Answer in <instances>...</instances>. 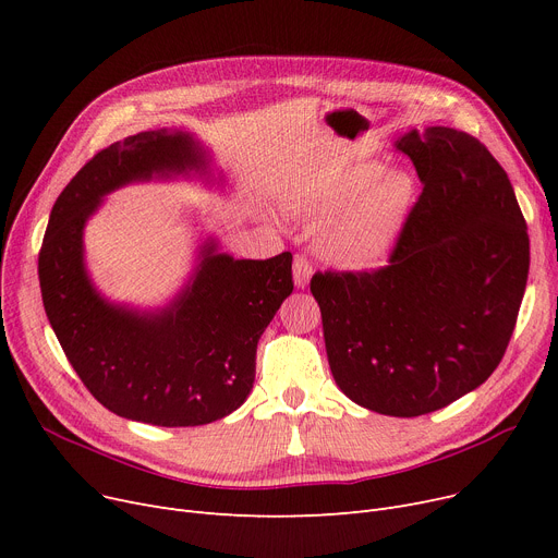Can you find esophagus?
I'll list each match as a JSON object with an SVG mask.
<instances>
[{"label": "esophagus", "instance_id": "1", "mask_svg": "<svg viewBox=\"0 0 558 558\" xmlns=\"http://www.w3.org/2000/svg\"><path fill=\"white\" fill-rule=\"evenodd\" d=\"M310 278H312V262L303 253H296L294 255V282H296V287H301V289L307 287Z\"/></svg>", "mask_w": 558, "mask_h": 558}]
</instances>
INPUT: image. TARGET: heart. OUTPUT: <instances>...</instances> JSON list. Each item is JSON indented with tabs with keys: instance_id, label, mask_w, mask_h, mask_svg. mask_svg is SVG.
<instances>
[{
	"instance_id": "b5f03b06",
	"label": "heart",
	"mask_w": 558,
	"mask_h": 558,
	"mask_svg": "<svg viewBox=\"0 0 558 558\" xmlns=\"http://www.w3.org/2000/svg\"><path fill=\"white\" fill-rule=\"evenodd\" d=\"M418 203V181L409 169L362 162L296 196L294 210L330 219L320 232V253L345 271L383 264Z\"/></svg>"
}]
</instances>
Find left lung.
Listing matches in <instances>:
<instances>
[{"mask_svg": "<svg viewBox=\"0 0 558 558\" xmlns=\"http://www.w3.org/2000/svg\"><path fill=\"white\" fill-rule=\"evenodd\" d=\"M423 192L385 267L318 271L339 389L377 414L448 407L502 362L530 274V234L507 171L463 131L429 126L396 142Z\"/></svg>", "mask_w": 558, "mask_h": 558, "instance_id": "1", "label": "left lung"}]
</instances>
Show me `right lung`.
I'll return each instance as SVG.
<instances>
[{
    "instance_id": "1",
    "label": "right lung",
    "mask_w": 558,
    "mask_h": 558,
    "mask_svg": "<svg viewBox=\"0 0 558 558\" xmlns=\"http://www.w3.org/2000/svg\"><path fill=\"white\" fill-rule=\"evenodd\" d=\"M183 131H144L87 160L56 198L38 255L49 324L65 357L112 414L194 427L234 412L255 383L257 341L294 289L291 253L232 259L208 246L183 296L160 314L108 305L83 269V226L101 196L154 173L203 169Z\"/></svg>"
}]
</instances>
